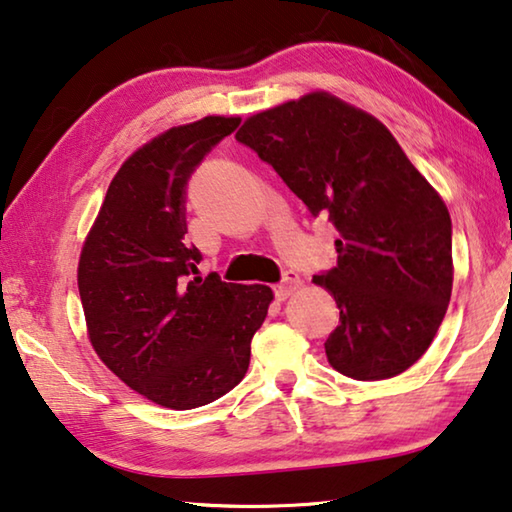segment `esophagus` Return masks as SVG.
<instances>
[{"label":"esophagus","mask_w":512,"mask_h":512,"mask_svg":"<svg viewBox=\"0 0 512 512\" xmlns=\"http://www.w3.org/2000/svg\"><path fill=\"white\" fill-rule=\"evenodd\" d=\"M300 284H302V280H300V275H298V273H293V271H284V275H282V282L277 284V287H275V296H277V300H287L293 291L300 289Z\"/></svg>","instance_id":"esophagus-1"}]
</instances>
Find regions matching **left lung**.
Wrapping results in <instances>:
<instances>
[{
    "label": "left lung",
    "instance_id": "obj_1",
    "mask_svg": "<svg viewBox=\"0 0 512 512\" xmlns=\"http://www.w3.org/2000/svg\"><path fill=\"white\" fill-rule=\"evenodd\" d=\"M237 142L339 230L336 266L314 277L341 309L325 341L332 368L359 381L411 368L452 298L443 198L381 121L325 92L246 119Z\"/></svg>",
    "mask_w": 512,
    "mask_h": 512
}]
</instances>
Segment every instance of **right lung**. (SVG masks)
I'll list each match as a JSON object with an SVG mask.
<instances>
[{
	"label": "right lung",
	"instance_id": "1",
	"mask_svg": "<svg viewBox=\"0 0 512 512\" xmlns=\"http://www.w3.org/2000/svg\"><path fill=\"white\" fill-rule=\"evenodd\" d=\"M239 121L205 117L135 151L81 250L92 348L126 386L173 411L219 400L244 379L273 300L264 284L194 277L203 255L185 244L189 178Z\"/></svg>",
	"mask_w": 512,
	"mask_h": 512
}]
</instances>
